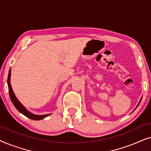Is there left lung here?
Listing matches in <instances>:
<instances>
[{"mask_svg": "<svg viewBox=\"0 0 151 151\" xmlns=\"http://www.w3.org/2000/svg\"><path fill=\"white\" fill-rule=\"evenodd\" d=\"M141 100H142V98H141V99H140V100H139V103H138V104H137V106H136V108L135 109H137V107L138 106V105H139V103H140V102H141Z\"/></svg>", "mask_w": 151, "mask_h": 151, "instance_id": "obj_1", "label": "left lung"}]
</instances>
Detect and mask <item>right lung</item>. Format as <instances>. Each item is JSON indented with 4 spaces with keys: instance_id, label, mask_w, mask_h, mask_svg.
<instances>
[{
    "instance_id": "add662e5",
    "label": "right lung",
    "mask_w": 151,
    "mask_h": 151,
    "mask_svg": "<svg viewBox=\"0 0 151 151\" xmlns=\"http://www.w3.org/2000/svg\"><path fill=\"white\" fill-rule=\"evenodd\" d=\"M10 78H11V69H9V73H8V78H7V85L8 88H9V97L10 99H11V101L13 103L14 106L16 107V109L19 111L20 113L23 114L24 116L29 117V118L31 119H33V120H40V119H42L45 118V117L50 115L51 113H49V114H45V115H36L34 114V113H31L30 111H29L25 107H24L23 105L21 104V102H20L19 100H18L16 96L14 94V91L12 89L11 82H10Z\"/></svg>"
}]
</instances>
